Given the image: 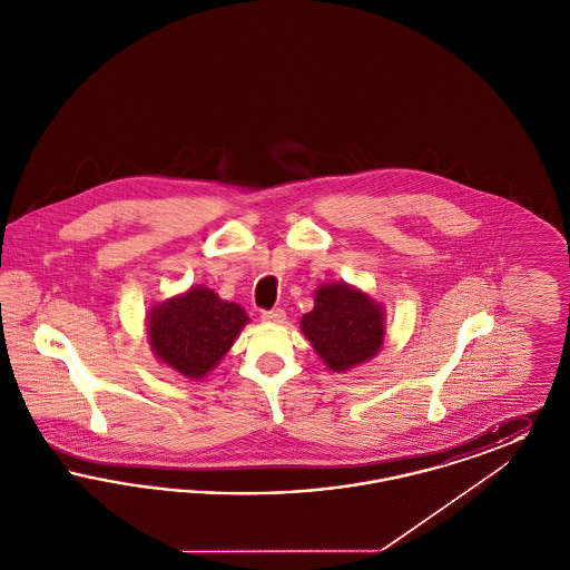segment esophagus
Segmentation results:
<instances>
[{"label": "esophagus", "mask_w": 570, "mask_h": 570, "mask_svg": "<svg viewBox=\"0 0 570 570\" xmlns=\"http://www.w3.org/2000/svg\"><path fill=\"white\" fill-rule=\"evenodd\" d=\"M263 321L265 323H273V325H282L286 321V312L282 307H275V309H265L263 314Z\"/></svg>", "instance_id": "esophagus-1"}]
</instances>
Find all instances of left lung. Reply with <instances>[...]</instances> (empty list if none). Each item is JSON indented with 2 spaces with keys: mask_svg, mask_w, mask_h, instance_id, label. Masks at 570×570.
I'll return each instance as SVG.
<instances>
[{
  "mask_svg": "<svg viewBox=\"0 0 570 570\" xmlns=\"http://www.w3.org/2000/svg\"><path fill=\"white\" fill-rule=\"evenodd\" d=\"M301 331L331 370L344 372L379 353L384 314L365 293L325 284L316 291L314 309L301 318Z\"/></svg>",
  "mask_w": 570,
  "mask_h": 570,
  "instance_id": "8db88e82",
  "label": "left lung"
}]
</instances>
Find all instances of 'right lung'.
<instances>
[{
    "instance_id": "obj_1",
    "label": "right lung",
    "mask_w": 570,
    "mask_h": 570,
    "mask_svg": "<svg viewBox=\"0 0 570 570\" xmlns=\"http://www.w3.org/2000/svg\"><path fill=\"white\" fill-rule=\"evenodd\" d=\"M247 321L242 305L198 286L154 307L147 331L158 358L188 379H203L228 353Z\"/></svg>"
}]
</instances>
